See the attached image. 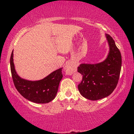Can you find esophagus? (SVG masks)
<instances>
[{
    "instance_id": "1",
    "label": "esophagus",
    "mask_w": 134,
    "mask_h": 134,
    "mask_svg": "<svg viewBox=\"0 0 134 134\" xmlns=\"http://www.w3.org/2000/svg\"><path fill=\"white\" fill-rule=\"evenodd\" d=\"M65 71L68 75H71L74 72L76 71V65L72 63H69L64 67Z\"/></svg>"
}]
</instances>
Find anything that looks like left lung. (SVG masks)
Wrapping results in <instances>:
<instances>
[{"instance_id": "1", "label": "left lung", "mask_w": 134, "mask_h": 134, "mask_svg": "<svg viewBox=\"0 0 134 134\" xmlns=\"http://www.w3.org/2000/svg\"><path fill=\"white\" fill-rule=\"evenodd\" d=\"M109 52L103 62L97 64H81L77 71L83 75L78 85L80 93L85 98L96 100L110 95L118 83L122 66L121 52L115 41L106 34Z\"/></svg>"}]
</instances>
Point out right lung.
Here are the masks:
<instances>
[{"mask_svg":"<svg viewBox=\"0 0 134 134\" xmlns=\"http://www.w3.org/2000/svg\"><path fill=\"white\" fill-rule=\"evenodd\" d=\"M10 59V70L16 89L22 96L28 100L37 103H47L55 98L59 84L63 78L62 68L51 72L42 80L29 81L18 75L13 63V53Z\"/></svg>","mask_w":134,"mask_h":134,"instance_id":"right-lung-1","label":"right lung"}]
</instances>
